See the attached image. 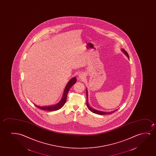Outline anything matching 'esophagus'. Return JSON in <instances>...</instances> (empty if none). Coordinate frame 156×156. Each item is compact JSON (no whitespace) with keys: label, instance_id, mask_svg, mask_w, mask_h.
Returning a JSON list of instances; mask_svg holds the SVG:
<instances>
[{"label":"esophagus","instance_id":"1","mask_svg":"<svg viewBox=\"0 0 156 156\" xmlns=\"http://www.w3.org/2000/svg\"><path fill=\"white\" fill-rule=\"evenodd\" d=\"M85 78V76H84V74H83V73H80L79 75V78L80 79H83V78Z\"/></svg>","mask_w":156,"mask_h":156}]
</instances>
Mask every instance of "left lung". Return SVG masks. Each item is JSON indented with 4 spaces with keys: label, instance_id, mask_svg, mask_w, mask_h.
<instances>
[{
    "label": "left lung",
    "instance_id": "left-lung-1",
    "mask_svg": "<svg viewBox=\"0 0 156 156\" xmlns=\"http://www.w3.org/2000/svg\"><path fill=\"white\" fill-rule=\"evenodd\" d=\"M122 51L124 52V53L126 54L127 56L128 57V58H129V55H128V53H127V52L125 51V50H124V49H122ZM87 90H86V95H87V102H86V105H87V107L88 109L90 110V111H92V112H93L94 113H96V114H98V115H110V114H111V113H113L114 112H115V111H117V110H115V111H112V112H103V111H98V110H96L95 109H93V108H92L91 107H90V105H88V104L87 102Z\"/></svg>",
    "mask_w": 156,
    "mask_h": 156
}]
</instances>
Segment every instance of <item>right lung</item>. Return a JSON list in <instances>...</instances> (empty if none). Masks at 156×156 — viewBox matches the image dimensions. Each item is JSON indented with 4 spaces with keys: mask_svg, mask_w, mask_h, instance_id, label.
<instances>
[{
    "mask_svg": "<svg viewBox=\"0 0 156 156\" xmlns=\"http://www.w3.org/2000/svg\"><path fill=\"white\" fill-rule=\"evenodd\" d=\"M76 81H77L76 78L74 77V78H73L71 79L70 81H69L68 83L66 85V88L64 89V93H63L62 100H61L60 102L58 103L55 105L49 106V107H39V106H38L37 105H34L37 108H38L39 109H42L43 110H47V111H56V110H58V109H60V108H61L64 105L65 103L66 102V97H67V95H68V93L69 90H70V88L72 87V86L74 83H76Z\"/></svg>",
    "mask_w": 156,
    "mask_h": 156,
    "instance_id": "right-lung-1",
    "label": "right lung"
}]
</instances>
